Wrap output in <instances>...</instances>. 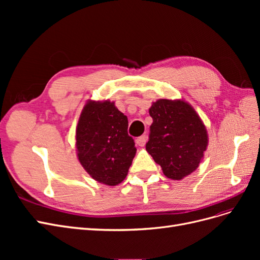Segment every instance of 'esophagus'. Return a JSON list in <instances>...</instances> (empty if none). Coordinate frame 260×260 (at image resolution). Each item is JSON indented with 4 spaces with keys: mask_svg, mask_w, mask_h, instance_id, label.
Listing matches in <instances>:
<instances>
[{
    "mask_svg": "<svg viewBox=\"0 0 260 260\" xmlns=\"http://www.w3.org/2000/svg\"><path fill=\"white\" fill-rule=\"evenodd\" d=\"M146 141H147V137L145 135H143V136H141L137 139V143L140 146H144L145 143H146Z\"/></svg>",
    "mask_w": 260,
    "mask_h": 260,
    "instance_id": "1",
    "label": "esophagus"
}]
</instances>
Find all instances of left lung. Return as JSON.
<instances>
[{
  "instance_id": "obj_1",
  "label": "left lung",
  "mask_w": 260,
  "mask_h": 260,
  "mask_svg": "<svg viewBox=\"0 0 260 260\" xmlns=\"http://www.w3.org/2000/svg\"><path fill=\"white\" fill-rule=\"evenodd\" d=\"M149 115L153 123L146 151L161 167L164 175L181 180L192 174L208 143L206 128L199 115L183 101L164 99L153 103Z\"/></svg>"
}]
</instances>
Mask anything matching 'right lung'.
Returning <instances> with one entry per match:
<instances>
[{"label": "right lung", "instance_id": "obj_1", "mask_svg": "<svg viewBox=\"0 0 260 260\" xmlns=\"http://www.w3.org/2000/svg\"><path fill=\"white\" fill-rule=\"evenodd\" d=\"M78 158L101 183L119 184L135 158V140L128 135V118L114 103L88 102L76 131Z\"/></svg>", "mask_w": 260, "mask_h": 260}]
</instances>
